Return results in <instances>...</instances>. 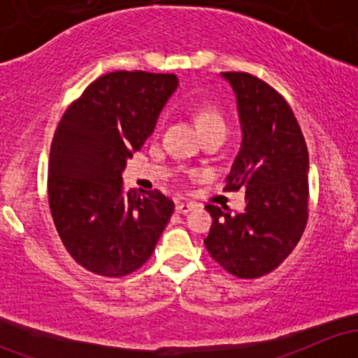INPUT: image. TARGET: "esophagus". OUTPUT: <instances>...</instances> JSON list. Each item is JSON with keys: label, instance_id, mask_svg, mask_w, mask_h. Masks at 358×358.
<instances>
[{"label": "esophagus", "instance_id": "1", "mask_svg": "<svg viewBox=\"0 0 358 358\" xmlns=\"http://www.w3.org/2000/svg\"><path fill=\"white\" fill-rule=\"evenodd\" d=\"M196 208V204H192V202H178L176 204V213H180V215H187L189 211H192V209Z\"/></svg>", "mask_w": 358, "mask_h": 358}]
</instances>
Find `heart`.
I'll list each match as a JSON object with an SVG mask.
<instances>
[{"label": "heart", "mask_w": 358, "mask_h": 358, "mask_svg": "<svg viewBox=\"0 0 358 358\" xmlns=\"http://www.w3.org/2000/svg\"><path fill=\"white\" fill-rule=\"evenodd\" d=\"M196 121L199 124L202 135L208 131H227V122L225 115L222 114V110L215 106H202L196 112Z\"/></svg>", "instance_id": "heart-1"}]
</instances>
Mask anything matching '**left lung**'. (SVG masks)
Segmentation results:
<instances>
[{"mask_svg": "<svg viewBox=\"0 0 358 358\" xmlns=\"http://www.w3.org/2000/svg\"><path fill=\"white\" fill-rule=\"evenodd\" d=\"M239 107L243 143L225 190H246V209L232 215L208 204L213 216L206 249L239 279L275 270L301 239L308 222V150L289 103L248 72H222Z\"/></svg>", "mask_w": 358, "mask_h": 358, "instance_id": "obj_1", "label": "left lung"}]
</instances>
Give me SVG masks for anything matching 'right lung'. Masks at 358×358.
Instances as JSON below:
<instances>
[{"instance_id":"obj_1","label":"right lung","mask_w":358,"mask_h":358,"mask_svg":"<svg viewBox=\"0 0 358 358\" xmlns=\"http://www.w3.org/2000/svg\"><path fill=\"white\" fill-rule=\"evenodd\" d=\"M176 86L175 74L107 72L57 126L48 162L50 211L67 252L88 272L124 277L138 270L175 211L159 190L126 194L121 171L152 135Z\"/></svg>"}]
</instances>
